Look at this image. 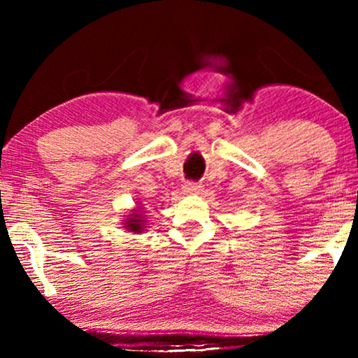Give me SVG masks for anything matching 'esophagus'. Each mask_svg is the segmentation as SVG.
Masks as SVG:
<instances>
[{
    "mask_svg": "<svg viewBox=\"0 0 358 358\" xmlns=\"http://www.w3.org/2000/svg\"><path fill=\"white\" fill-rule=\"evenodd\" d=\"M182 189H184L185 194H199L200 192V184H197V182H185Z\"/></svg>",
    "mask_w": 358,
    "mask_h": 358,
    "instance_id": "34e87169",
    "label": "esophagus"
}]
</instances>
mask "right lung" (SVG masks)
<instances>
[{
	"mask_svg": "<svg viewBox=\"0 0 358 358\" xmlns=\"http://www.w3.org/2000/svg\"><path fill=\"white\" fill-rule=\"evenodd\" d=\"M145 213L146 212L143 207H136L134 210H130V213L125 215V220H122L127 231L135 233V234L146 231V222H148V220H146Z\"/></svg>",
	"mask_w": 358,
	"mask_h": 358,
	"instance_id": "1",
	"label": "right lung"
}]
</instances>
